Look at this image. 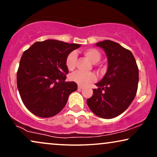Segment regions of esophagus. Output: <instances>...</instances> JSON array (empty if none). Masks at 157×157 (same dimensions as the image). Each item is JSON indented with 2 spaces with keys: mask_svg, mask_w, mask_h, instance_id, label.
I'll return each mask as SVG.
<instances>
[{
  "mask_svg": "<svg viewBox=\"0 0 157 157\" xmlns=\"http://www.w3.org/2000/svg\"><path fill=\"white\" fill-rule=\"evenodd\" d=\"M83 87H84V86H81V85H78V89L79 90L82 89Z\"/></svg>",
  "mask_w": 157,
  "mask_h": 157,
  "instance_id": "34e87169",
  "label": "esophagus"
}]
</instances>
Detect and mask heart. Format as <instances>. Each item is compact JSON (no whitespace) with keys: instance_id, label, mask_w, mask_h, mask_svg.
I'll use <instances>...</instances> for the list:
<instances>
[{"instance_id":"b5f03b06","label":"heart","mask_w":157,"mask_h":157,"mask_svg":"<svg viewBox=\"0 0 157 157\" xmlns=\"http://www.w3.org/2000/svg\"><path fill=\"white\" fill-rule=\"evenodd\" d=\"M83 54L87 59H89L92 63H95L100 61L101 53L96 48H88L83 51ZM77 59V55L76 52L72 51L67 56L66 59V65L69 70H72L75 68ZM71 80L74 81L80 85H85L88 83L92 82L95 80L96 77L93 73H84L80 71L73 73L70 76Z\"/></svg>"}]
</instances>
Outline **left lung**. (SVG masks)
Here are the masks:
<instances>
[{
	"mask_svg": "<svg viewBox=\"0 0 157 157\" xmlns=\"http://www.w3.org/2000/svg\"><path fill=\"white\" fill-rule=\"evenodd\" d=\"M108 61L106 73L93 89L86 103L92 112L103 119L117 117L126 110L136 94L139 69L130 51L110 40L96 43Z\"/></svg>",
	"mask_w": 157,
	"mask_h": 157,
	"instance_id": "1",
	"label": "left lung"
}]
</instances>
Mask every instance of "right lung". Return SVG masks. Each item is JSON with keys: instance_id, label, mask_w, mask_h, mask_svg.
Masks as SVG:
<instances>
[{"instance_id": "right-lung-1", "label": "right lung", "mask_w": 157, "mask_h": 157, "mask_svg": "<svg viewBox=\"0 0 157 157\" xmlns=\"http://www.w3.org/2000/svg\"><path fill=\"white\" fill-rule=\"evenodd\" d=\"M80 44L48 39L24 51L17 72V86L25 107L36 116L53 117L66 106L78 86L66 82L67 56Z\"/></svg>"}]
</instances>
